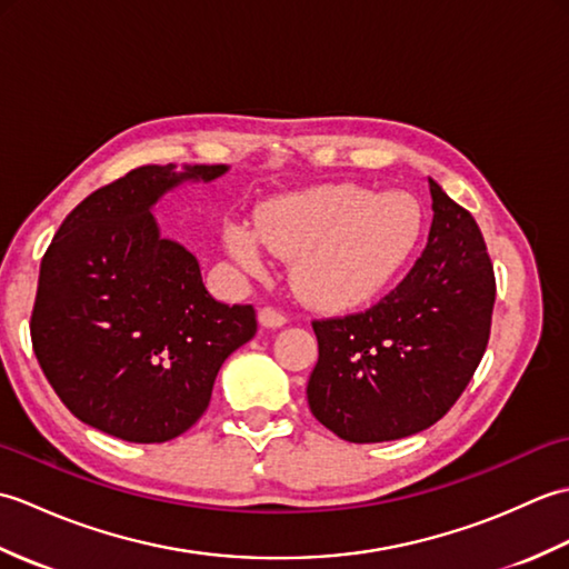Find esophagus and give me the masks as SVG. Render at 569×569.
<instances>
[{
	"instance_id": "obj_1",
	"label": "esophagus",
	"mask_w": 569,
	"mask_h": 569,
	"mask_svg": "<svg viewBox=\"0 0 569 569\" xmlns=\"http://www.w3.org/2000/svg\"><path fill=\"white\" fill-rule=\"evenodd\" d=\"M259 322L263 325V328H281V325L288 322V318H286V312H281L278 308L263 306L259 310Z\"/></svg>"
}]
</instances>
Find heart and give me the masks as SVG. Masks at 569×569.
<instances>
[{"instance_id":"b5f03b06","label":"heart","mask_w":569,"mask_h":569,"mask_svg":"<svg viewBox=\"0 0 569 569\" xmlns=\"http://www.w3.org/2000/svg\"><path fill=\"white\" fill-rule=\"evenodd\" d=\"M426 212L408 192L325 183L263 202L257 227L227 222L224 239L247 269H263L269 251L293 259V283L308 303L347 310L377 298L413 259Z\"/></svg>"}]
</instances>
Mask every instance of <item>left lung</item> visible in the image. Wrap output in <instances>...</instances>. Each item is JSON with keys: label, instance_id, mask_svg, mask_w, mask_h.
Returning <instances> with one entry per match:
<instances>
[{"label": "left lung", "instance_id": "obj_1", "mask_svg": "<svg viewBox=\"0 0 569 569\" xmlns=\"http://www.w3.org/2000/svg\"><path fill=\"white\" fill-rule=\"evenodd\" d=\"M432 224L413 269L365 312L312 320L308 406L347 442H386L438 422L487 352L497 278L485 237L430 180Z\"/></svg>", "mask_w": 569, "mask_h": 569}]
</instances>
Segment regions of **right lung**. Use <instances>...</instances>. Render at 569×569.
Listing matches in <instances>:
<instances>
[{"mask_svg":"<svg viewBox=\"0 0 569 569\" xmlns=\"http://www.w3.org/2000/svg\"><path fill=\"white\" fill-rule=\"evenodd\" d=\"M227 166H139L84 198L41 259L36 359L72 416L127 442L198 422L222 361L257 335L253 306H224L198 259L159 234L151 204Z\"/></svg>","mask_w":569,"mask_h":569,"instance_id":"add662e5","label":"right lung"}]
</instances>
